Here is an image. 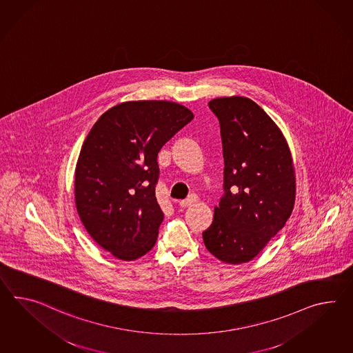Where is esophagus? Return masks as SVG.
<instances>
[{"instance_id": "34e87169", "label": "esophagus", "mask_w": 353, "mask_h": 353, "mask_svg": "<svg viewBox=\"0 0 353 353\" xmlns=\"http://www.w3.org/2000/svg\"><path fill=\"white\" fill-rule=\"evenodd\" d=\"M196 201H198V196L196 195H190L189 198L181 200L180 205L182 208H188L190 205H192L194 203H196Z\"/></svg>"}]
</instances>
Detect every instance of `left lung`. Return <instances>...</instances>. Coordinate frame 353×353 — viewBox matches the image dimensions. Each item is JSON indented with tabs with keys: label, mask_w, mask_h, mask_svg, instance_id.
Returning <instances> with one entry per match:
<instances>
[{
	"label": "left lung",
	"mask_w": 353,
	"mask_h": 353,
	"mask_svg": "<svg viewBox=\"0 0 353 353\" xmlns=\"http://www.w3.org/2000/svg\"><path fill=\"white\" fill-rule=\"evenodd\" d=\"M209 107L221 123L225 192L203 240L218 260L242 264L258 256L292 214V153L274 121L250 98H215Z\"/></svg>",
	"instance_id": "8db88e82"
}]
</instances>
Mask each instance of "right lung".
<instances>
[{
    "mask_svg": "<svg viewBox=\"0 0 353 353\" xmlns=\"http://www.w3.org/2000/svg\"><path fill=\"white\" fill-rule=\"evenodd\" d=\"M194 119L182 104L130 101L97 120L75 168V205L86 232L121 260L153 249L163 212L155 198L161 148Z\"/></svg>",
    "mask_w": 353,
    "mask_h": 353,
    "instance_id": "add662e5",
    "label": "right lung"
}]
</instances>
